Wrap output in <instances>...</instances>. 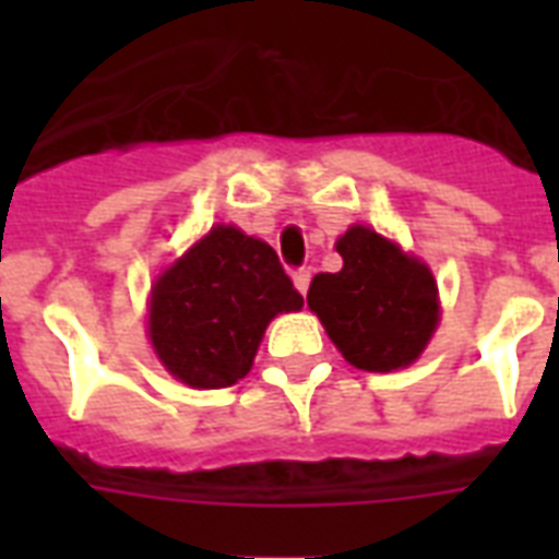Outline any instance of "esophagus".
Wrapping results in <instances>:
<instances>
[{"instance_id":"esophagus-1","label":"esophagus","mask_w":559,"mask_h":559,"mask_svg":"<svg viewBox=\"0 0 559 559\" xmlns=\"http://www.w3.org/2000/svg\"><path fill=\"white\" fill-rule=\"evenodd\" d=\"M293 284L301 296H307V287H310V270H296L293 272Z\"/></svg>"}]
</instances>
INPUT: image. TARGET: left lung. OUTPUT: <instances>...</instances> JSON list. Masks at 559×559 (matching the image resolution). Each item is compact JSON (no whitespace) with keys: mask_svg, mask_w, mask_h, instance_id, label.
I'll return each mask as SVG.
<instances>
[{"mask_svg":"<svg viewBox=\"0 0 559 559\" xmlns=\"http://www.w3.org/2000/svg\"><path fill=\"white\" fill-rule=\"evenodd\" d=\"M340 272H319L307 305L350 366L394 371L415 362L438 324V287L426 263L366 226L336 243Z\"/></svg>","mask_w":559,"mask_h":559,"instance_id":"8db88e82","label":"left lung"}]
</instances>
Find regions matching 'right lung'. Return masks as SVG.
Returning a JSON list of instances; mask_svg holds the SVG:
<instances>
[{"mask_svg": "<svg viewBox=\"0 0 559 559\" xmlns=\"http://www.w3.org/2000/svg\"><path fill=\"white\" fill-rule=\"evenodd\" d=\"M301 305L270 243L214 226L156 281L153 348L177 380L226 389L249 373L266 324Z\"/></svg>", "mask_w": 559, "mask_h": 559, "instance_id": "1", "label": "right lung"}]
</instances>
